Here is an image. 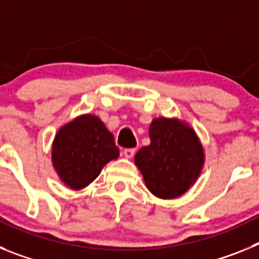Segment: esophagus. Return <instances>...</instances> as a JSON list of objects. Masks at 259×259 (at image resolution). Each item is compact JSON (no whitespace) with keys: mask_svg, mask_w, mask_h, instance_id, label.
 Segmentation results:
<instances>
[{"mask_svg":"<svg viewBox=\"0 0 259 259\" xmlns=\"http://www.w3.org/2000/svg\"><path fill=\"white\" fill-rule=\"evenodd\" d=\"M135 154V149H124L123 150V155H124L127 159H131Z\"/></svg>","mask_w":259,"mask_h":259,"instance_id":"34e87169","label":"esophagus"}]
</instances>
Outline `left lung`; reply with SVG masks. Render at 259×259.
Here are the masks:
<instances>
[{"mask_svg": "<svg viewBox=\"0 0 259 259\" xmlns=\"http://www.w3.org/2000/svg\"><path fill=\"white\" fill-rule=\"evenodd\" d=\"M150 144L135 155L146 188L155 197H180L197 182L205 164V152L193 128L182 119H153Z\"/></svg>", "mask_w": 259, "mask_h": 259, "instance_id": "obj_1", "label": "left lung"}]
</instances>
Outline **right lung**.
Masks as SVG:
<instances>
[{
	"label": "right lung",
	"instance_id": "obj_1",
	"mask_svg": "<svg viewBox=\"0 0 259 259\" xmlns=\"http://www.w3.org/2000/svg\"><path fill=\"white\" fill-rule=\"evenodd\" d=\"M119 157L113 134L101 119L83 114L62 125L52 144V163L66 187L80 191Z\"/></svg>",
	"mask_w": 259,
	"mask_h": 259
}]
</instances>
